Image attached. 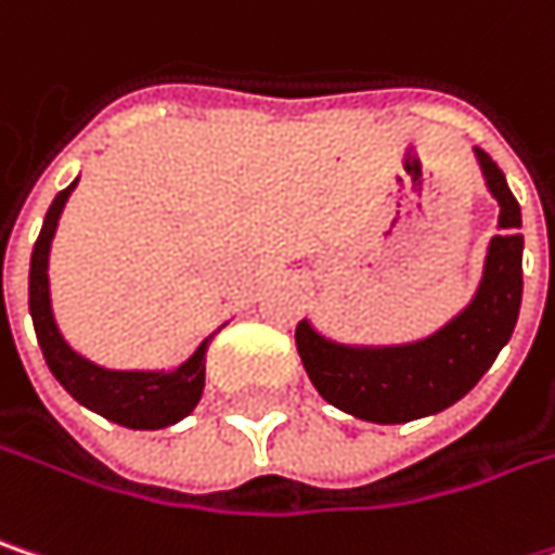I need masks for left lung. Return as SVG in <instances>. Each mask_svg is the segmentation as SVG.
<instances>
[{
  "label": "left lung",
  "instance_id": "left-lung-1",
  "mask_svg": "<svg viewBox=\"0 0 555 555\" xmlns=\"http://www.w3.org/2000/svg\"><path fill=\"white\" fill-rule=\"evenodd\" d=\"M490 194L500 201V229L487 250L483 282L472 308L424 343L402 348H345L298 323L295 345L310 383L330 405L374 424H405L468 396L508 343L521 308V210L500 166L477 150Z\"/></svg>",
  "mask_w": 555,
  "mask_h": 555
}]
</instances>
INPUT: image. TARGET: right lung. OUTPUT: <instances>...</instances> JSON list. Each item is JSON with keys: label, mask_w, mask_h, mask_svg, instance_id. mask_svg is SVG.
I'll return each instance as SVG.
<instances>
[{"label": "right lung", "mask_w": 555, "mask_h": 555, "mask_svg": "<svg viewBox=\"0 0 555 555\" xmlns=\"http://www.w3.org/2000/svg\"><path fill=\"white\" fill-rule=\"evenodd\" d=\"M78 184V181H75ZM68 184L55 194L52 207L47 210L40 238L30 254V317L37 330V343L43 348V358L50 364L52 376L68 389L72 399H78L83 408L103 414L106 421L131 427V430H159L191 414L201 402L204 376H207V348L210 339H204L201 348L172 374H125V371H103L81 354H75L68 343L62 339L50 308V245L55 235V222L62 216V207L68 194L75 191Z\"/></svg>", "instance_id": "add662e5"}]
</instances>
